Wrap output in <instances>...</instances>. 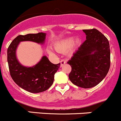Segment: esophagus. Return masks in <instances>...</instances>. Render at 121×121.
<instances>
[{
    "label": "esophagus",
    "instance_id": "esophagus-1",
    "mask_svg": "<svg viewBox=\"0 0 121 121\" xmlns=\"http://www.w3.org/2000/svg\"><path fill=\"white\" fill-rule=\"evenodd\" d=\"M65 63H66V61H65V60L62 59L60 60V64H61V65H60V66H62L63 65H64V64H65Z\"/></svg>",
    "mask_w": 121,
    "mask_h": 121
}]
</instances>
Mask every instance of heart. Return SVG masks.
<instances>
[{
    "label": "heart",
    "mask_w": 121,
    "mask_h": 121,
    "mask_svg": "<svg viewBox=\"0 0 121 121\" xmlns=\"http://www.w3.org/2000/svg\"><path fill=\"white\" fill-rule=\"evenodd\" d=\"M81 43V40L79 38H76L74 39L73 37L66 38V39H63V40L58 41L55 44V48L56 49L60 51H66L68 49H69L72 46L74 47H77L79 46ZM49 52L52 53L50 50H48Z\"/></svg>",
    "instance_id": "heart-1"
}]
</instances>
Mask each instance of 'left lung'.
<instances>
[{
  "mask_svg": "<svg viewBox=\"0 0 121 121\" xmlns=\"http://www.w3.org/2000/svg\"><path fill=\"white\" fill-rule=\"evenodd\" d=\"M86 40L68 62L72 70L70 81L84 88L97 86L110 68V50L107 38L96 29L83 30Z\"/></svg>",
  "mask_w": 121,
  "mask_h": 121,
  "instance_id": "obj_1",
  "label": "left lung"
}]
</instances>
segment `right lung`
I'll return each instance as SVG.
<instances>
[{
    "label": "right lung",
    "mask_w": 121,
    "mask_h": 121,
    "mask_svg": "<svg viewBox=\"0 0 121 121\" xmlns=\"http://www.w3.org/2000/svg\"><path fill=\"white\" fill-rule=\"evenodd\" d=\"M46 35V34L44 33L18 35L11 42L7 51L8 65L12 78L21 88L32 93H41L50 88L60 64H52L46 56H43L34 66H24L17 59V49L22 41H30L43 44Z\"/></svg>",
    "instance_id": "right-lung-1"
}]
</instances>
